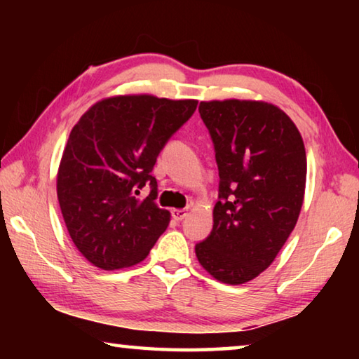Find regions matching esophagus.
Returning a JSON list of instances; mask_svg holds the SVG:
<instances>
[{
	"mask_svg": "<svg viewBox=\"0 0 359 359\" xmlns=\"http://www.w3.org/2000/svg\"><path fill=\"white\" fill-rule=\"evenodd\" d=\"M187 217V210L185 209H172V218L174 220H184V218Z\"/></svg>",
	"mask_w": 359,
	"mask_h": 359,
	"instance_id": "obj_1",
	"label": "esophagus"
}]
</instances>
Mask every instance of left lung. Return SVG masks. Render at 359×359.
I'll return each instance as SVG.
<instances>
[{"mask_svg": "<svg viewBox=\"0 0 359 359\" xmlns=\"http://www.w3.org/2000/svg\"><path fill=\"white\" fill-rule=\"evenodd\" d=\"M220 175L214 228L194 247L218 282L241 285L267 269L294 229L306 190L299 130L264 101H201Z\"/></svg>", "mask_w": 359, "mask_h": 359, "instance_id": "left-lung-1", "label": "left lung"}]
</instances>
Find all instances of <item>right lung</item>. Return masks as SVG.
Wrapping results in <instances>:
<instances>
[{
  "label": "right lung",
  "mask_w": 359,
  "mask_h": 359,
  "mask_svg": "<svg viewBox=\"0 0 359 359\" xmlns=\"http://www.w3.org/2000/svg\"><path fill=\"white\" fill-rule=\"evenodd\" d=\"M196 100L120 95L96 102L71 130L57 194L72 242L93 266L123 269L147 258L171 214L155 204L156 156L196 111ZM145 183V200L135 194Z\"/></svg>",
  "instance_id": "1"
}]
</instances>
